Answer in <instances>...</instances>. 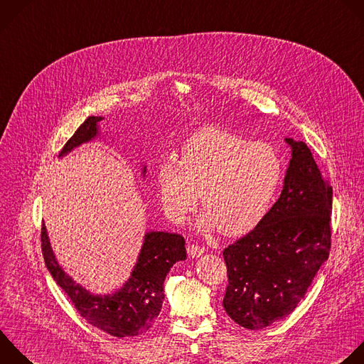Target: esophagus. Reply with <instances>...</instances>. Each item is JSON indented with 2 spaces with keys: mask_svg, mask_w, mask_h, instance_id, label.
I'll use <instances>...</instances> for the list:
<instances>
[{
  "mask_svg": "<svg viewBox=\"0 0 364 364\" xmlns=\"http://www.w3.org/2000/svg\"><path fill=\"white\" fill-rule=\"evenodd\" d=\"M187 253H188L190 257L194 259V257H200V256L204 253V249L200 247V246H197V245H190L188 249H187Z\"/></svg>",
  "mask_w": 364,
  "mask_h": 364,
  "instance_id": "34e87169",
  "label": "esophagus"
}]
</instances>
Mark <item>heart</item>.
I'll use <instances>...</instances> for the list:
<instances>
[{
    "label": "heart",
    "instance_id": "heart-1",
    "mask_svg": "<svg viewBox=\"0 0 364 364\" xmlns=\"http://www.w3.org/2000/svg\"><path fill=\"white\" fill-rule=\"evenodd\" d=\"M282 177V157L272 144L207 127L184 143L180 163L159 166L157 188L171 221L181 223L201 194L205 211L198 218V228L238 235L266 217Z\"/></svg>",
    "mask_w": 364,
    "mask_h": 364
}]
</instances>
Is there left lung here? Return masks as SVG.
I'll use <instances>...</instances> for the list:
<instances>
[{
    "instance_id": "left-lung-1",
    "label": "left lung",
    "mask_w": 364,
    "mask_h": 364,
    "mask_svg": "<svg viewBox=\"0 0 364 364\" xmlns=\"http://www.w3.org/2000/svg\"><path fill=\"white\" fill-rule=\"evenodd\" d=\"M291 159L279 200L255 230L224 249L225 313L260 330L287 317L307 293L331 245L333 188L310 149L286 139Z\"/></svg>"
}]
</instances>
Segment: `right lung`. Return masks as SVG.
Returning <instances> with one entry per match:
<instances>
[{"instance_id": "add662e5", "label": "right lung", "mask_w": 364, "mask_h": 364, "mask_svg": "<svg viewBox=\"0 0 364 364\" xmlns=\"http://www.w3.org/2000/svg\"><path fill=\"white\" fill-rule=\"evenodd\" d=\"M101 119L102 117H88L65 143L58 157L95 139ZM144 174L146 167H143V177ZM184 245V237L176 232H146L137 263L126 284L112 294L95 296L65 274L53 253L46 224L41 227V250L50 274L67 293L80 316L114 337L137 336L153 326L163 306L166 276L177 262L187 257Z\"/></svg>"}]
</instances>
